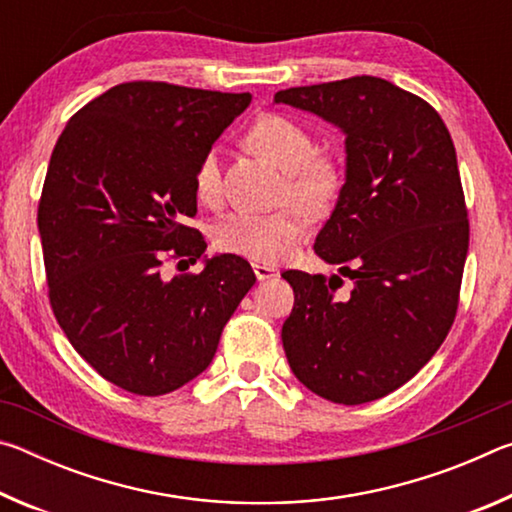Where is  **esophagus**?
Wrapping results in <instances>:
<instances>
[{
    "mask_svg": "<svg viewBox=\"0 0 512 512\" xmlns=\"http://www.w3.org/2000/svg\"><path fill=\"white\" fill-rule=\"evenodd\" d=\"M253 271H255L259 282H266V280H273V277H277V268L268 266V264H253Z\"/></svg>",
    "mask_w": 512,
    "mask_h": 512,
    "instance_id": "esophagus-1",
    "label": "esophagus"
}]
</instances>
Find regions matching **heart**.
<instances>
[{"instance_id": "obj_1", "label": "heart", "mask_w": 512, "mask_h": 512, "mask_svg": "<svg viewBox=\"0 0 512 512\" xmlns=\"http://www.w3.org/2000/svg\"><path fill=\"white\" fill-rule=\"evenodd\" d=\"M248 140L287 171L284 201L296 205L275 212L237 210L225 216L214 230V244L223 253L241 255L259 264H277L291 255L307 235L305 213L325 214L336 203L343 187L339 162L318 153L316 137L300 121L280 112L259 117L248 131ZM194 189L201 201L212 203L221 192V146L212 144L196 162ZM303 209L300 211L297 205Z\"/></svg>"}]
</instances>
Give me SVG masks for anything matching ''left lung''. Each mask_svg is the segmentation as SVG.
I'll list each match as a JSON object with an SVG mask.
<instances>
[{
  "mask_svg": "<svg viewBox=\"0 0 512 512\" xmlns=\"http://www.w3.org/2000/svg\"><path fill=\"white\" fill-rule=\"evenodd\" d=\"M275 103L345 133L348 169L316 253L342 277L284 271L296 302L282 325L289 366L336 404L406 384L454 325L470 246L456 149L427 101L377 76L289 88Z\"/></svg>",
  "mask_w": 512,
  "mask_h": 512,
  "instance_id": "8db88e82",
  "label": "left lung"
}]
</instances>
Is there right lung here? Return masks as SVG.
Here are the masks:
<instances>
[{
	"label": "right lung",
	"mask_w": 512,
	"mask_h": 512,
	"mask_svg": "<svg viewBox=\"0 0 512 512\" xmlns=\"http://www.w3.org/2000/svg\"><path fill=\"white\" fill-rule=\"evenodd\" d=\"M250 94L162 81L119 83L76 112L51 153L38 205L49 305L74 350L135 395H164L210 366L225 323L255 284L246 259L196 262L205 239L194 171Z\"/></svg>",
	"instance_id": "1"
}]
</instances>
